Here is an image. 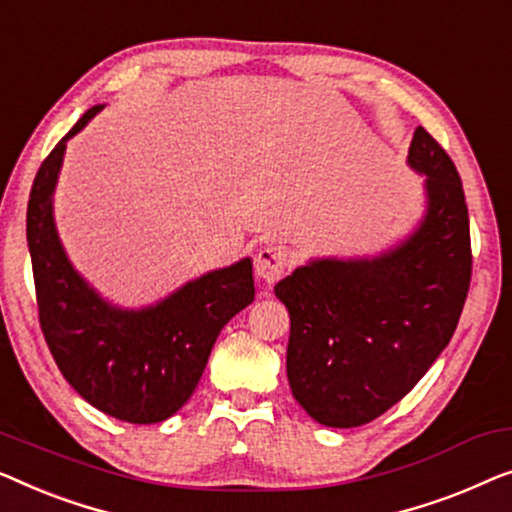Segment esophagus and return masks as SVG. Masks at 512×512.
<instances>
[{"instance_id":"1","label":"esophagus","mask_w":512,"mask_h":512,"mask_svg":"<svg viewBox=\"0 0 512 512\" xmlns=\"http://www.w3.org/2000/svg\"><path fill=\"white\" fill-rule=\"evenodd\" d=\"M290 266V255L283 246H262L255 255V273L264 283H276Z\"/></svg>"}]
</instances>
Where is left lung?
I'll use <instances>...</instances> for the list:
<instances>
[{
    "label": "left lung",
    "instance_id": "obj_1",
    "mask_svg": "<svg viewBox=\"0 0 512 512\" xmlns=\"http://www.w3.org/2000/svg\"><path fill=\"white\" fill-rule=\"evenodd\" d=\"M406 162L424 176V213L406 239L376 255L313 257L276 285L290 311V390L325 427H359L406 397L450 343L469 294L455 164L424 127Z\"/></svg>",
    "mask_w": 512,
    "mask_h": 512
}]
</instances>
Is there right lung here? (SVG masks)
<instances>
[{
  "instance_id": "obj_1",
  "label": "right lung",
  "mask_w": 512,
  "mask_h": 512,
  "mask_svg": "<svg viewBox=\"0 0 512 512\" xmlns=\"http://www.w3.org/2000/svg\"><path fill=\"white\" fill-rule=\"evenodd\" d=\"M102 109L97 104L81 115L34 178L27 246L39 320L57 369L90 406L122 422L155 424L185 406L222 327L253 304V259L187 280L150 306L122 308L104 299L71 264L53 213L67 141Z\"/></svg>"
}]
</instances>
